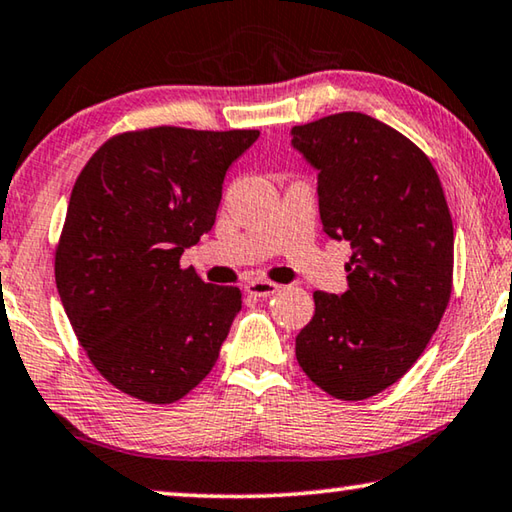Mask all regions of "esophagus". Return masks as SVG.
<instances>
[{"label": "esophagus", "mask_w": 512, "mask_h": 512, "mask_svg": "<svg viewBox=\"0 0 512 512\" xmlns=\"http://www.w3.org/2000/svg\"><path fill=\"white\" fill-rule=\"evenodd\" d=\"M246 291L255 298H269L273 294H278L280 285H275V282H271V280H253L246 285Z\"/></svg>", "instance_id": "esophagus-1"}]
</instances>
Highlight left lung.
I'll use <instances>...</instances> for the list:
<instances>
[{"mask_svg": "<svg viewBox=\"0 0 512 512\" xmlns=\"http://www.w3.org/2000/svg\"><path fill=\"white\" fill-rule=\"evenodd\" d=\"M291 134L319 168L323 230L353 250L344 294L314 291L296 360L323 392L362 401L405 376L440 326L453 287L449 205L431 159L367 113H332Z\"/></svg>", "mask_w": 512, "mask_h": 512, "instance_id": "left-lung-1", "label": "left lung"}]
</instances>
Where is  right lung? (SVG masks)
<instances>
[{"label":"right lung","instance_id":"1","mask_svg":"<svg viewBox=\"0 0 512 512\" xmlns=\"http://www.w3.org/2000/svg\"><path fill=\"white\" fill-rule=\"evenodd\" d=\"M257 129L120 132L81 168L54 253L70 326L93 367L145 403L198 387L241 310L239 287L180 264L212 230L227 168Z\"/></svg>","mask_w":512,"mask_h":512}]
</instances>
